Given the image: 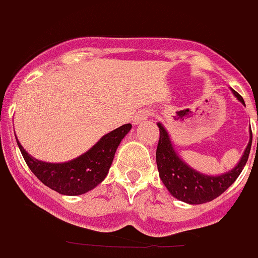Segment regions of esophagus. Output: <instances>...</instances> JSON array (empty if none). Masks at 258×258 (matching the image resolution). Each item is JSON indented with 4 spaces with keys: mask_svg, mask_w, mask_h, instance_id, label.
<instances>
[{
    "mask_svg": "<svg viewBox=\"0 0 258 258\" xmlns=\"http://www.w3.org/2000/svg\"><path fill=\"white\" fill-rule=\"evenodd\" d=\"M150 116H151V112L147 111V109H145V111H140V112H137L136 116H134L133 122L134 124H140V122L145 121L146 118H149Z\"/></svg>",
    "mask_w": 258,
    "mask_h": 258,
    "instance_id": "34e87169",
    "label": "esophagus"
}]
</instances>
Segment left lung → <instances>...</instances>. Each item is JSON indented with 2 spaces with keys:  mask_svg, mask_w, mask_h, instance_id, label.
<instances>
[{
  "mask_svg": "<svg viewBox=\"0 0 258 258\" xmlns=\"http://www.w3.org/2000/svg\"><path fill=\"white\" fill-rule=\"evenodd\" d=\"M232 93L241 103L244 104V101L239 93H236L235 90H232ZM157 126L160 131L156 149V164L159 175L173 197L181 202L188 203V204H203V203L211 202L220 197L223 191H226L235 182L247 163L248 156H249L250 146H252V131H250V140L244 155L234 169L225 174L217 175V177L204 175L197 170L191 169L190 166L186 165L177 156L163 125L157 124Z\"/></svg>",
  "mask_w": 258,
  "mask_h": 258,
  "instance_id": "left-lung-1",
  "label": "left lung"
}]
</instances>
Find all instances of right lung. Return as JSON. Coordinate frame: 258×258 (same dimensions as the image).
<instances>
[{
    "label": "right lung",
    "instance_id": "1",
    "mask_svg": "<svg viewBox=\"0 0 258 258\" xmlns=\"http://www.w3.org/2000/svg\"><path fill=\"white\" fill-rule=\"evenodd\" d=\"M131 129L132 124L117 127L102 137L88 152L63 164L38 161L27 154L19 142L18 146L29 169L45 186L63 195L75 197L88 192L106 178L116 149Z\"/></svg>",
    "mask_w": 258,
    "mask_h": 258
}]
</instances>
